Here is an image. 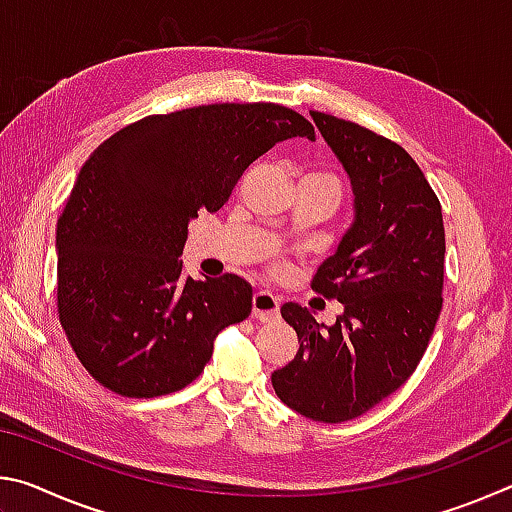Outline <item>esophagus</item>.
<instances>
[{
	"mask_svg": "<svg viewBox=\"0 0 512 512\" xmlns=\"http://www.w3.org/2000/svg\"><path fill=\"white\" fill-rule=\"evenodd\" d=\"M280 314V298L271 291H257L253 296V316L257 320H273Z\"/></svg>",
	"mask_w": 512,
	"mask_h": 512,
	"instance_id": "1",
	"label": "esophagus"
}]
</instances>
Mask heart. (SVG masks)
Returning <instances> with one entry per match:
<instances>
[{
  "label": "heart",
  "mask_w": 512,
  "mask_h": 512,
  "mask_svg": "<svg viewBox=\"0 0 512 512\" xmlns=\"http://www.w3.org/2000/svg\"><path fill=\"white\" fill-rule=\"evenodd\" d=\"M307 178L316 180V183H323V185H327L329 189H334L336 196H341V183H339V178L332 176V173H309ZM275 268H280V266H275Z\"/></svg>",
  "instance_id": "obj_1"
}]
</instances>
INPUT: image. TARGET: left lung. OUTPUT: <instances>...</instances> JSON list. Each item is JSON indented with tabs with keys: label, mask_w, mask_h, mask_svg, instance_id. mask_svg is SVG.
<instances>
[{
	"label": "left lung",
	"mask_w": 512,
	"mask_h": 512,
	"mask_svg": "<svg viewBox=\"0 0 512 512\" xmlns=\"http://www.w3.org/2000/svg\"><path fill=\"white\" fill-rule=\"evenodd\" d=\"M348 171L354 221L311 289L343 305L332 327L282 305L300 348L271 375L289 409L309 420L359 418L418 368L443 309L445 228L427 178L400 144L354 121L309 110Z\"/></svg>",
	"instance_id": "obj_1"
}]
</instances>
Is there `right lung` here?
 <instances>
[{
	"instance_id": "obj_1",
	"label": "right lung",
	"mask_w": 512,
	"mask_h": 512,
	"mask_svg": "<svg viewBox=\"0 0 512 512\" xmlns=\"http://www.w3.org/2000/svg\"><path fill=\"white\" fill-rule=\"evenodd\" d=\"M314 126L277 103H212L108 137L79 171L56 228L58 316L83 368L124 397L176 393L241 323L239 275L183 277L187 225L216 212L259 155Z\"/></svg>"
}]
</instances>
